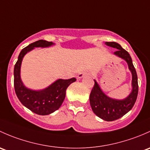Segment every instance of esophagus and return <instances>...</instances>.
I'll return each instance as SVG.
<instances>
[{
  "instance_id": "1",
  "label": "esophagus",
  "mask_w": 150,
  "mask_h": 150,
  "mask_svg": "<svg viewBox=\"0 0 150 150\" xmlns=\"http://www.w3.org/2000/svg\"><path fill=\"white\" fill-rule=\"evenodd\" d=\"M86 74V73H84V72H81V73H79L78 74V76H77V78L78 79H81L82 78L83 76H84Z\"/></svg>"
}]
</instances>
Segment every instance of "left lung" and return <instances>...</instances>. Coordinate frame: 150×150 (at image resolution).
Wrapping results in <instances>:
<instances>
[{"mask_svg":"<svg viewBox=\"0 0 150 150\" xmlns=\"http://www.w3.org/2000/svg\"><path fill=\"white\" fill-rule=\"evenodd\" d=\"M108 46L117 49L114 55L125 60L129 66V69L132 74V90L130 95L123 100H115L108 97L103 92L96 80L95 85L89 95V103L94 113L104 121H112L121 118L131 110L135 104L138 95V78L137 71L132 63V59L129 53L122 48L118 43L115 42H106Z\"/></svg>","mask_w":150,"mask_h":150,"instance_id":"1","label":"left lung"}]
</instances>
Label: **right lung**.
Wrapping results in <instances>:
<instances>
[{"instance_id": "right-lung-1", "label": "right lung", "mask_w": 150, "mask_h": 150, "mask_svg": "<svg viewBox=\"0 0 150 150\" xmlns=\"http://www.w3.org/2000/svg\"><path fill=\"white\" fill-rule=\"evenodd\" d=\"M54 45L52 42L43 40L31 43L22 49L14 66V89L16 96L23 105L38 115H49L57 110L64 102L68 86L76 81L75 78L56 80L50 86L42 90H32L26 87L21 79L20 71L23 58L35 47H47Z\"/></svg>"}]
</instances>
